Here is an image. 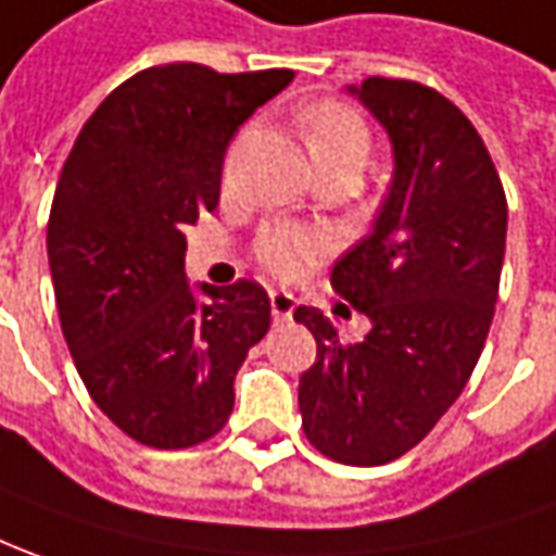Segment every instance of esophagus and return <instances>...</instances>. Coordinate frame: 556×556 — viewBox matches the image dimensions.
<instances>
[{
    "label": "esophagus",
    "mask_w": 556,
    "mask_h": 556,
    "mask_svg": "<svg viewBox=\"0 0 556 556\" xmlns=\"http://www.w3.org/2000/svg\"><path fill=\"white\" fill-rule=\"evenodd\" d=\"M269 302H271V317H275L278 324H281V320H290V317H293L296 300H293V296H290L287 290H275V293H271V296H269Z\"/></svg>",
    "instance_id": "esophagus-1"
}]
</instances>
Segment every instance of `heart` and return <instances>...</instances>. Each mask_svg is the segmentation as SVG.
Returning <instances> with one entry per match:
<instances>
[{
    "label": "heart",
    "instance_id": "1",
    "mask_svg": "<svg viewBox=\"0 0 556 556\" xmlns=\"http://www.w3.org/2000/svg\"><path fill=\"white\" fill-rule=\"evenodd\" d=\"M300 126L317 168L342 166V163L363 168L372 148L366 121L339 99H324L308 105L302 111ZM320 254H324V241L293 227L263 229L254 244L256 263L275 278H296Z\"/></svg>",
    "mask_w": 556,
    "mask_h": 556
}]
</instances>
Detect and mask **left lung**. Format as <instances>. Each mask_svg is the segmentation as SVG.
I'll return each mask as SVG.
<instances>
[{
	"instance_id": "1",
	"label": "left lung",
	"mask_w": 556,
	"mask_h": 556,
	"mask_svg": "<svg viewBox=\"0 0 556 556\" xmlns=\"http://www.w3.org/2000/svg\"><path fill=\"white\" fill-rule=\"evenodd\" d=\"M351 93L388 129L393 181L372 232L329 281L372 329L344 344L317 308L293 312L317 342L300 412L324 457L384 466L439 424L476 369L500 296L508 205L478 129L439 90L366 78Z\"/></svg>"
}]
</instances>
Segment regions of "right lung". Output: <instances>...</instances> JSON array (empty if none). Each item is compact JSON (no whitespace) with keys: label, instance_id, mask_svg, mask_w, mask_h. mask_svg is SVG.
I'll return each instance as SVG.
<instances>
[{"label":"right lung","instance_id":"1","mask_svg":"<svg viewBox=\"0 0 556 556\" xmlns=\"http://www.w3.org/2000/svg\"><path fill=\"white\" fill-rule=\"evenodd\" d=\"M290 80V68H144L93 111L56 181L48 260L68 354L141 445L181 451L224 430L236 372L269 332L256 281L193 296L184 229L217 208L229 141Z\"/></svg>","mask_w":556,"mask_h":556}]
</instances>
